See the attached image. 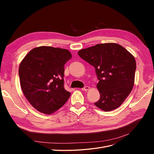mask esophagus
<instances>
[{
	"mask_svg": "<svg viewBox=\"0 0 154 154\" xmlns=\"http://www.w3.org/2000/svg\"><path fill=\"white\" fill-rule=\"evenodd\" d=\"M89 88H90V87H88V86H85L84 87L82 88V91H88V89H89Z\"/></svg>",
	"mask_w": 154,
	"mask_h": 154,
	"instance_id": "obj_1",
	"label": "esophagus"
}]
</instances>
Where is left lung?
I'll return each instance as SVG.
<instances>
[{
	"label": "left lung",
	"instance_id": "1",
	"mask_svg": "<svg viewBox=\"0 0 154 154\" xmlns=\"http://www.w3.org/2000/svg\"><path fill=\"white\" fill-rule=\"evenodd\" d=\"M78 55L94 67L100 98L94 105L104 111L117 109L131 92L136 63L123 46L100 44L78 51Z\"/></svg>",
	"mask_w": 154,
	"mask_h": 154
}]
</instances>
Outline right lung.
I'll use <instances>...</instances> for the list:
<instances>
[{
  "label": "right lung",
  "instance_id": "add662e5",
  "mask_svg": "<svg viewBox=\"0 0 154 154\" xmlns=\"http://www.w3.org/2000/svg\"><path fill=\"white\" fill-rule=\"evenodd\" d=\"M72 55L67 49L41 46L32 49L20 64L22 90L37 110L51 114L71 95L64 88V65Z\"/></svg>",
  "mask_w": 154,
  "mask_h": 154
}]
</instances>
